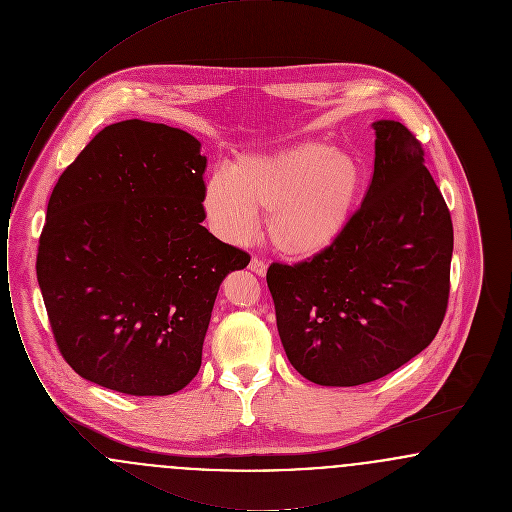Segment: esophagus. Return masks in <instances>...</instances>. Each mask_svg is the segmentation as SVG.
Listing matches in <instances>:
<instances>
[{
  "label": "esophagus",
  "instance_id": "esophagus-1",
  "mask_svg": "<svg viewBox=\"0 0 512 512\" xmlns=\"http://www.w3.org/2000/svg\"><path fill=\"white\" fill-rule=\"evenodd\" d=\"M267 268V263L261 261V259H257V257H253V259L249 261V270L255 272V274H259V276H265V274H267Z\"/></svg>",
  "mask_w": 512,
  "mask_h": 512
}]
</instances>
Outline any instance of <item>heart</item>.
<instances>
[{
    "mask_svg": "<svg viewBox=\"0 0 512 512\" xmlns=\"http://www.w3.org/2000/svg\"><path fill=\"white\" fill-rule=\"evenodd\" d=\"M361 161L320 142L268 153H247L230 172H213L201 194L211 230L228 244H244L267 211L268 240L290 259H313L340 242L366 192Z\"/></svg>",
    "mask_w": 512,
    "mask_h": 512,
    "instance_id": "heart-1",
    "label": "heart"
}]
</instances>
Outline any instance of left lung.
Here are the masks:
<instances>
[{
	"instance_id": "left-lung-1",
	"label": "left lung",
	"mask_w": 512,
	"mask_h": 512,
	"mask_svg": "<svg viewBox=\"0 0 512 512\" xmlns=\"http://www.w3.org/2000/svg\"><path fill=\"white\" fill-rule=\"evenodd\" d=\"M374 174L338 244L267 272L293 368L318 386L374 382L438 334L449 297L453 222L413 134L372 122Z\"/></svg>"
}]
</instances>
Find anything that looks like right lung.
Segmentation results:
<instances>
[{"label": "right lung", "instance_id": "add662e5", "mask_svg": "<svg viewBox=\"0 0 512 512\" xmlns=\"http://www.w3.org/2000/svg\"><path fill=\"white\" fill-rule=\"evenodd\" d=\"M207 157L157 122L105 126L49 197L36 274L61 355L126 395L192 382L222 280L249 255L201 222Z\"/></svg>", "mask_w": 512, "mask_h": 512}]
</instances>
